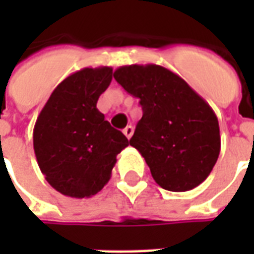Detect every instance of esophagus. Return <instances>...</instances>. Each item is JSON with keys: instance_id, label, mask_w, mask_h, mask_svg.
Masks as SVG:
<instances>
[{"instance_id": "obj_1", "label": "esophagus", "mask_w": 254, "mask_h": 254, "mask_svg": "<svg viewBox=\"0 0 254 254\" xmlns=\"http://www.w3.org/2000/svg\"><path fill=\"white\" fill-rule=\"evenodd\" d=\"M133 130H134V129H133L132 125H127V127L124 129V134H125L127 138H130L133 134Z\"/></svg>"}]
</instances>
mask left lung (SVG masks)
Returning <instances> with one entry per match:
<instances>
[{
  "label": "left lung",
  "mask_w": 254,
  "mask_h": 254,
  "mask_svg": "<svg viewBox=\"0 0 254 254\" xmlns=\"http://www.w3.org/2000/svg\"><path fill=\"white\" fill-rule=\"evenodd\" d=\"M117 83L140 99L143 117L129 144L141 154L155 182L187 191L205 181L220 152L218 117L190 85L155 64L125 65Z\"/></svg>",
  "instance_id": "1"
}]
</instances>
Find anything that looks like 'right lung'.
Masks as SVG:
<instances>
[{
    "instance_id": "1",
    "label": "right lung",
    "mask_w": 254,
    "mask_h": 254,
    "mask_svg": "<svg viewBox=\"0 0 254 254\" xmlns=\"http://www.w3.org/2000/svg\"><path fill=\"white\" fill-rule=\"evenodd\" d=\"M113 67H84L58 84L36 118L34 151L42 174L61 194L84 198L103 189L117 155L129 145L96 109Z\"/></svg>"
}]
</instances>
